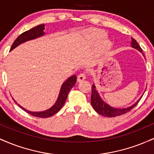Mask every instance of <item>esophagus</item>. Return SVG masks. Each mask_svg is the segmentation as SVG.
<instances>
[{
  "instance_id": "1",
  "label": "esophagus",
  "mask_w": 154,
  "mask_h": 154,
  "mask_svg": "<svg viewBox=\"0 0 154 154\" xmlns=\"http://www.w3.org/2000/svg\"><path fill=\"white\" fill-rule=\"evenodd\" d=\"M85 78H86L85 73H83L82 72V73L79 74L78 76H77V81H78V82H80V81L84 80Z\"/></svg>"
}]
</instances>
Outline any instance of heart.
<instances>
[{
  "instance_id": "1",
  "label": "heart",
  "mask_w": 154,
  "mask_h": 154,
  "mask_svg": "<svg viewBox=\"0 0 154 154\" xmlns=\"http://www.w3.org/2000/svg\"><path fill=\"white\" fill-rule=\"evenodd\" d=\"M106 37V34L104 32L100 30H93L85 35V38L88 43L91 45H95V44L98 43L103 39H105ZM111 43L110 42L109 40H105L100 44V49L102 52H106L111 48Z\"/></svg>"
}]
</instances>
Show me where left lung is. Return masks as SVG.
Instances as JSON below:
<instances>
[{
	"instance_id": "8db88e82",
	"label": "left lung",
	"mask_w": 154,
	"mask_h": 154,
	"mask_svg": "<svg viewBox=\"0 0 154 154\" xmlns=\"http://www.w3.org/2000/svg\"><path fill=\"white\" fill-rule=\"evenodd\" d=\"M131 45L132 48L137 49L139 51H140L143 54V50L141 48L140 46L139 45V44L137 43V41L134 38L132 39L131 41ZM143 55H144L143 54ZM141 99V98H140V100ZM140 100L137 103H135L134 105H132V106L127 108V109H116V108H113L106 104L105 102L103 101V100L101 99V98L100 97L99 94L98 93L96 90H95V87L94 85H93L92 86V93H91V104L93 106V109H95V111L97 113L100 114V115H103L104 116H106V117H115V116L122 115V114H126L128 111H131V109H133L134 107L137 105V103L140 101Z\"/></svg>"
}]
</instances>
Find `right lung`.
I'll use <instances>...</instances> for the list:
<instances>
[{
    "mask_svg": "<svg viewBox=\"0 0 154 154\" xmlns=\"http://www.w3.org/2000/svg\"><path fill=\"white\" fill-rule=\"evenodd\" d=\"M44 26H45L44 24H40V25L35 26V27L32 28V29H29V30L22 33V34L19 35V36H18V38L14 40V42L12 44L11 47L10 51L13 50V49L15 48L16 47L18 46L19 44L24 43V42H26L27 41V40H32V39L42 36V35H44L43 30L45 29ZM76 80H77V77H76L75 75H73L72 76V77H70L66 81H65V82H63V84L61 88V91H60V93L59 95V98H58L57 99V101L56 102L54 106H53V107H51V109H48V110L42 111V112H32V111L26 110V109H24V108L20 106L19 105V106L22 108V109H24L26 113L31 114L32 116H36V117L40 118L50 117V116L56 114V113L62 108L63 104L65 103V101H66V100L69 92L70 91L72 88L75 85Z\"/></svg>",
    "mask_w": 154,
    "mask_h": 154,
    "instance_id": "right-lung-1",
    "label": "right lung"
}]
</instances>
